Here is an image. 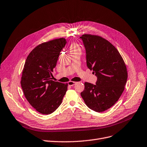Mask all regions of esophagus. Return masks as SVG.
I'll list each match as a JSON object with an SVG mask.
<instances>
[{
    "label": "esophagus",
    "mask_w": 147,
    "mask_h": 147,
    "mask_svg": "<svg viewBox=\"0 0 147 147\" xmlns=\"http://www.w3.org/2000/svg\"><path fill=\"white\" fill-rule=\"evenodd\" d=\"M77 84V82H73V81H69V82H68V85L69 86H73V85H74L75 84Z\"/></svg>",
    "instance_id": "obj_1"
}]
</instances>
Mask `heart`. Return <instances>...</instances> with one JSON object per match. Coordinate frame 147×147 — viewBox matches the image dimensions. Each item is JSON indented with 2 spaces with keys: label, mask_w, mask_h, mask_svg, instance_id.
Returning a JSON list of instances; mask_svg holds the SVG:
<instances>
[{
  "label": "heart",
  "mask_w": 147,
  "mask_h": 147,
  "mask_svg": "<svg viewBox=\"0 0 147 147\" xmlns=\"http://www.w3.org/2000/svg\"><path fill=\"white\" fill-rule=\"evenodd\" d=\"M69 49H70V52H71V51H74V50L80 49V47H79V46L77 44L72 43L71 44V46H70V47H69Z\"/></svg>",
  "instance_id": "obj_1"
}]
</instances>
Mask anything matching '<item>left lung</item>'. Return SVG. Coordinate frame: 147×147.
Returning a JSON list of instances; mask_svg holds the SVG:
<instances>
[{
    "mask_svg": "<svg viewBox=\"0 0 147 147\" xmlns=\"http://www.w3.org/2000/svg\"><path fill=\"white\" fill-rule=\"evenodd\" d=\"M80 38L86 65L97 78L95 85L85 82L80 95L89 108L102 112L115 104L123 92L128 77L126 66L118 50L104 38L89 34Z\"/></svg>",
    "mask_w": 147,
    "mask_h": 147,
    "instance_id": "obj_1",
    "label": "left lung"
}]
</instances>
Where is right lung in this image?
I'll use <instances>...</instances> for the list:
<instances>
[{"instance_id": "right-lung-1", "label": "right lung", "mask_w": 147, "mask_h": 147, "mask_svg": "<svg viewBox=\"0 0 147 147\" xmlns=\"http://www.w3.org/2000/svg\"><path fill=\"white\" fill-rule=\"evenodd\" d=\"M67 42L62 38L42 43L31 51L25 62L22 88L30 105L42 114L49 115L58 109L67 91V84L51 78Z\"/></svg>"}]
</instances>
